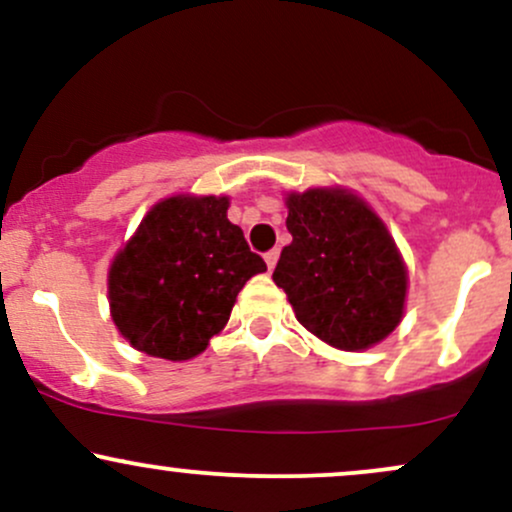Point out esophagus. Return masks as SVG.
<instances>
[{"mask_svg": "<svg viewBox=\"0 0 512 512\" xmlns=\"http://www.w3.org/2000/svg\"><path fill=\"white\" fill-rule=\"evenodd\" d=\"M264 262H267V267H269V272H272V269L276 267V262H279V250H269V252H264Z\"/></svg>", "mask_w": 512, "mask_h": 512, "instance_id": "34e87169", "label": "esophagus"}]
</instances>
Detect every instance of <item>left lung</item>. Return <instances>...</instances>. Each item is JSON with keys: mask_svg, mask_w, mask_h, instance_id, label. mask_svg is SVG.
<instances>
[{"mask_svg": "<svg viewBox=\"0 0 512 512\" xmlns=\"http://www.w3.org/2000/svg\"><path fill=\"white\" fill-rule=\"evenodd\" d=\"M291 245L272 274L298 322L342 351H363L399 325L407 267L380 216L354 192L313 187L286 197Z\"/></svg>", "mask_w": 512, "mask_h": 512, "instance_id": "left-lung-1", "label": "left lung"}]
</instances>
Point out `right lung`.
<instances>
[{"label":"right lung","instance_id":"right-lung-1","mask_svg":"<svg viewBox=\"0 0 512 512\" xmlns=\"http://www.w3.org/2000/svg\"><path fill=\"white\" fill-rule=\"evenodd\" d=\"M226 211L228 197L161 199L115 255L110 315L137 351L166 361L202 354L245 281L267 272Z\"/></svg>","mask_w":512,"mask_h":512}]
</instances>
